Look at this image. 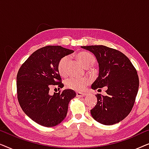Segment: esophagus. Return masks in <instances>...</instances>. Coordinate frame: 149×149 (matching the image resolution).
Here are the masks:
<instances>
[{
    "label": "esophagus",
    "instance_id": "obj_1",
    "mask_svg": "<svg viewBox=\"0 0 149 149\" xmlns=\"http://www.w3.org/2000/svg\"><path fill=\"white\" fill-rule=\"evenodd\" d=\"M87 94L85 93H81V92H77V95L78 97H84Z\"/></svg>",
    "mask_w": 149,
    "mask_h": 149
}]
</instances>
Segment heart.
Returning <instances> with one entry per match:
<instances>
[{
    "instance_id": "1",
    "label": "heart",
    "mask_w": 149,
    "mask_h": 149,
    "mask_svg": "<svg viewBox=\"0 0 149 149\" xmlns=\"http://www.w3.org/2000/svg\"><path fill=\"white\" fill-rule=\"evenodd\" d=\"M77 58L85 68H89L95 62V58L90 53L81 52L77 54ZM68 61V57L64 56L59 60L58 63V70L61 76L64 77L66 74V65ZM90 81L88 78H77L70 77L65 82L67 88L75 91H82L89 84Z\"/></svg>"
}]
</instances>
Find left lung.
Segmentation results:
<instances>
[{"mask_svg":"<svg viewBox=\"0 0 149 149\" xmlns=\"http://www.w3.org/2000/svg\"><path fill=\"white\" fill-rule=\"evenodd\" d=\"M93 53L99 64V75L93 89L107 87L106 95L97 94V104L91 110L95 121L106 125L123 120L134 107L139 87L137 71L125 55L104 45L82 46Z\"/></svg>","mask_w":149,"mask_h":149,"instance_id":"1","label":"left lung"}]
</instances>
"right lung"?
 <instances>
[{
  "label": "right lung",
  "instance_id": "obj_1",
  "mask_svg": "<svg viewBox=\"0 0 149 149\" xmlns=\"http://www.w3.org/2000/svg\"><path fill=\"white\" fill-rule=\"evenodd\" d=\"M74 51L61 46H45L34 52L22 65L17 74V100L30 119L45 127H54L66 117L68 104L76 96L72 89L49 93L51 85H64L58 63Z\"/></svg>",
  "mask_w": 149,
  "mask_h": 149
}]
</instances>
